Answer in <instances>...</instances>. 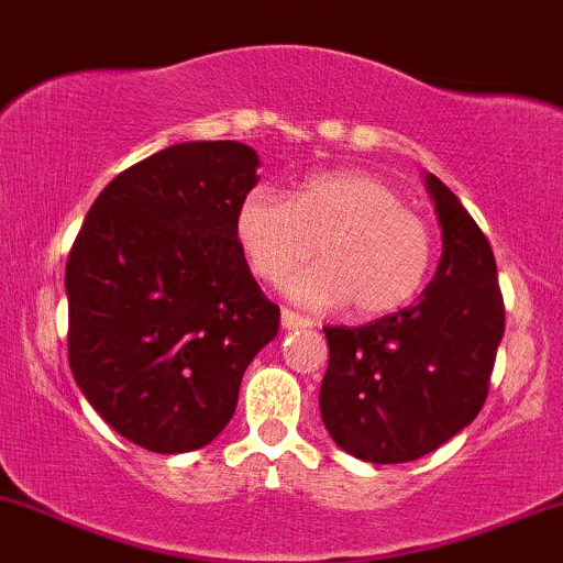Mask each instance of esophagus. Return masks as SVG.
<instances>
[{"instance_id":"esophagus-1","label":"esophagus","mask_w":563,"mask_h":563,"mask_svg":"<svg viewBox=\"0 0 563 563\" xmlns=\"http://www.w3.org/2000/svg\"><path fill=\"white\" fill-rule=\"evenodd\" d=\"M280 325L286 331H296V329H312V320L305 318V314L294 312V310H283L280 312Z\"/></svg>"}]
</instances>
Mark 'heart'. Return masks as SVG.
Returning a JSON list of instances; mask_svg holds the SVG:
<instances>
[{
	"instance_id": "1",
	"label": "heart",
	"mask_w": 563,
	"mask_h": 563,
	"mask_svg": "<svg viewBox=\"0 0 563 563\" xmlns=\"http://www.w3.org/2000/svg\"><path fill=\"white\" fill-rule=\"evenodd\" d=\"M234 238L258 280H286L312 251L320 262L288 283L291 299L318 310L352 307L385 318L417 299L428 283L435 240L387 178L331 170L305 178L291 197L253 187L234 211Z\"/></svg>"
}]
</instances>
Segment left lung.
<instances>
[{"mask_svg":"<svg viewBox=\"0 0 563 563\" xmlns=\"http://www.w3.org/2000/svg\"><path fill=\"white\" fill-rule=\"evenodd\" d=\"M443 253L417 305L368 325H325L320 417L339 449L398 465L435 452L478 417L505 333L486 234L438 176H424Z\"/></svg>","mask_w":563,"mask_h":563,"instance_id":"left-lung-1","label":"left lung"}]
</instances>
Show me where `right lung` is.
Returning <instances> with one entry per match:
<instances>
[{
    "instance_id": "1",
    "label": "right lung",
    "mask_w": 563,
    "mask_h": 563,
    "mask_svg": "<svg viewBox=\"0 0 563 563\" xmlns=\"http://www.w3.org/2000/svg\"><path fill=\"white\" fill-rule=\"evenodd\" d=\"M238 141H187L96 197L66 262L69 363L122 438L157 454L211 443L245 368L280 329L253 280L234 211L258 184Z\"/></svg>"
}]
</instances>
